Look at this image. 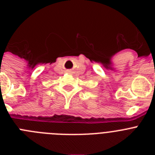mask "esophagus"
Wrapping results in <instances>:
<instances>
[{"label": "esophagus", "instance_id": "1", "mask_svg": "<svg viewBox=\"0 0 155 155\" xmlns=\"http://www.w3.org/2000/svg\"><path fill=\"white\" fill-rule=\"evenodd\" d=\"M69 72H70V71H69Z\"/></svg>", "mask_w": 155, "mask_h": 155}]
</instances>
